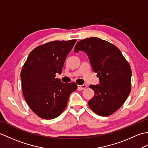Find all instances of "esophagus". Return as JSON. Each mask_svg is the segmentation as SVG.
Masks as SVG:
<instances>
[{"instance_id":"34e87169","label":"esophagus","mask_w":148,"mask_h":148,"mask_svg":"<svg viewBox=\"0 0 148 148\" xmlns=\"http://www.w3.org/2000/svg\"><path fill=\"white\" fill-rule=\"evenodd\" d=\"M87 88V85L86 84H82V85H78L77 86V88L78 90H83L84 89H85Z\"/></svg>"}]
</instances>
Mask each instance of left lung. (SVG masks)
Wrapping results in <instances>:
<instances>
[{
  "label": "left lung",
  "mask_w": 148,
  "mask_h": 148,
  "mask_svg": "<svg viewBox=\"0 0 148 148\" xmlns=\"http://www.w3.org/2000/svg\"><path fill=\"white\" fill-rule=\"evenodd\" d=\"M74 51L86 53L99 84L90 85L95 95L88 101L97 114L108 116L123 104L131 91L130 66L117 47L95 37L78 42Z\"/></svg>",
  "instance_id": "8db88e82"
}]
</instances>
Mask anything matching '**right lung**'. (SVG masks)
I'll use <instances>...</instances> for the list:
<instances>
[{
	"instance_id": "right-lung-1",
	"label": "right lung",
	"mask_w": 148,
	"mask_h": 148,
	"mask_svg": "<svg viewBox=\"0 0 148 148\" xmlns=\"http://www.w3.org/2000/svg\"><path fill=\"white\" fill-rule=\"evenodd\" d=\"M76 42V39L55 40L37 46L25 63L20 74L23 94L30 108L40 118L58 117L67 106L71 93L77 89L76 83H64L55 77L56 73H62Z\"/></svg>"
}]
</instances>
